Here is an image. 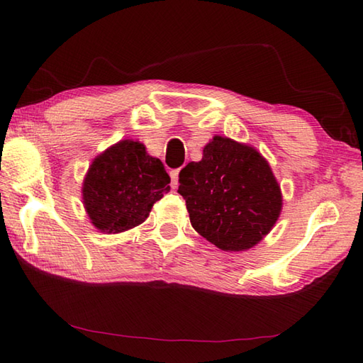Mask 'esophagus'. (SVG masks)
<instances>
[{"instance_id": "1", "label": "esophagus", "mask_w": 363, "mask_h": 363, "mask_svg": "<svg viewBox=\"0 0 363 363\" xmlns=\"http://www.w3.org/2000/svg\"><path fill=\"white\" fill-rule=\"evenodd\" d=\"M169 177H172V187L173 189L179 186V169H172V172H169Z\"/></svg>"}]
</instances>
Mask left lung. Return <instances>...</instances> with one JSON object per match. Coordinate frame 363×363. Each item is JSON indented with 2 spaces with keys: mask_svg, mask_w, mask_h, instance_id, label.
I'll return each mask as SVG.
<instances>
[{
  "mask_svg": "<svg viewBox=\"0 0 363 363\" xmlns=\"http://www.w3.org/2000/svg\"><path fill=\"white\" fill-rule=\"evenodd\" d=\"M179 184L191 226L223 251L252 248L282 209L281 187L268 162L252 146L228 137L215 135L203 159L181 169Z\"/></svg>",
  "mask_w": 363,
  "mask_h": 363,
  "instance_id": "8db88e82",
  "label": "left lung"
}]
</instances>
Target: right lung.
<instances>
[{
    "instance_id": "add662e5",
    "label": "right lung",
    "mask_w": 363,
    "mask_h": 363,
    "mask_svg": "<svg viewBox=\"0 0 363 363\" xmlns=\"http://www.w3.org/2000/svg\"><path fill=\"white\" fill-rule=\"evenodd\" d=\"M168 184L164 164L143 143L121 140L91 162L82 184L84 207L96 229L118 234L148 218Z\"/></svg>"
}]
</instances>
